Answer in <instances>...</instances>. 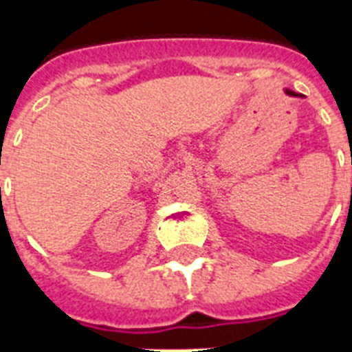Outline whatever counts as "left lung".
<instances>
[{"instance_id":"1","label":"left lung","mask_w":352,"mask_h":352,"mask_svg":"<svg viewBox=\"0 0 352 352\" xmlns=\"http://www.w3.org/2000/svg\"><path fill=\"white\" fill-rule=\"evenodd\" d=\"M287 95H290V96H301V95H298V93H294V91H289V89H287Z\"/></svg>"}]
</instances>
